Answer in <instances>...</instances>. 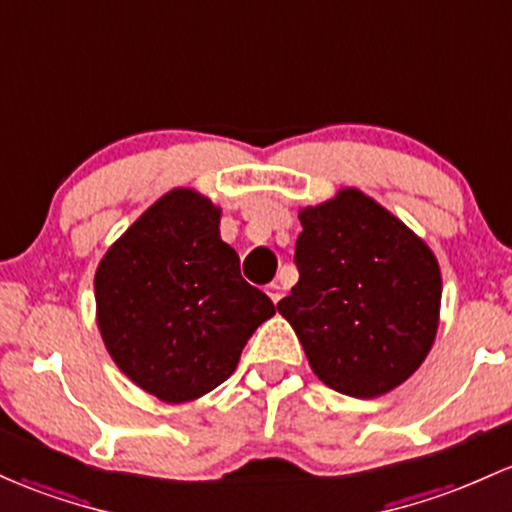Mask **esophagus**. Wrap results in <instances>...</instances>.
Wrapping results in <instances>:
<instances>
[{"label": "esophagus", "mask_w": 512, "mask_h": 512, "mask_svg": "<svg viewBox=\"0 0 512 512\" xmlns=\"http://www.w3.org/2000/svg\"><path fill=\"white\" fill-rule=\"evenodd\" d=\"M267 296H269V299H272L274 303H277L279 299H282V296H284V286L282 284H279V282H272V284H267Z\"/></svg>", "instance_id": "34e87169"}]
</instances>
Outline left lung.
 I'll list each match as a JSON object with an SVG mask.
<instances>
[{
    "label": "left lung",
    "instance_id": "obj_1",
    "mask_svg": "<svg viewBox=\"0 0 512 512\" xmlns=\"http://www.w3.org/2000/svg\"><path fill=\"white\" fill-rule=\"evenodd\" d=\"M299 282L277 311L316 376L355 398L389 393L428 357L440 323L437 257L359 189L299 213Z\"/></svg>",
    "mask_w": 512,
    "mask_h": 512
}]
</instances>
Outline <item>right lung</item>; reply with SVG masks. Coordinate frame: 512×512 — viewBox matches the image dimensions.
Listing matches in <instances>:
<instances>
[{
	"instance_id": "right-lung-1",
	"label": "right lung",
	"mask_w": 512,
	"mask_h": 512,
	"mask_svg": "<svg viewBox=\"0 0 512 512\" xmlns=\"http://www.w3.org/2000/svg\"><path fill=\"white\" fill-rule=\"evenodd\" d=\"M221 209L172 189L106 250L94 277L101 340L133 384L165 403L204 396L235 372L274 316L221 240Z\"/></svg>"
}]
</instances>
